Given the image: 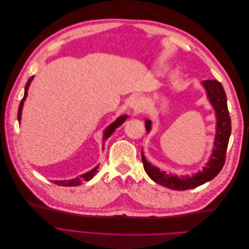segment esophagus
Instances as JSON below:
<instances>
[{
  "mask_svg": "<svg viewBox=\"0 0 249 249\" xmlns=\"http://www.w3.org/2000/svg\"><path fill=\"white\" fill-rule=\"evenodd\" d=\"M129 110L132 115H137L138 113H140L142 111V102L140 100V97L138 96H133L129 101Z\"/></svg>",
  "mask_w": 249,
  "mask_h": 249,
  "instance_id": "34e87169",
  "label": "esophagus"
}]
</instances>
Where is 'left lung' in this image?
<instances>
[{
  "label": "left lung",
  "instance_id": "obj_1",
  "mask_svg": "<svg viewBox=\"0 0 249 249\" xmlns=\"http://www.w3.org/2000/svg\"><path fill=\"white\" fill-rule=\"evenodd\" d=\"M202 87L205 88L207 97L212 105L216 116V133L214 139V147L211 154L206 166L201 170L194 173L192 176L178 177L171 172H166L158 168L155 165L146 160V158L141 153L143 167L148 177L154 182L172 190H188L196 188L200 185L213 179L222 169L225 162V153L229 144L231 136V117L228 109V101L224 89L220 82L216 80H206L201 82ZM146 133L152 130V122L149 119L145 120Z\"/></svg>",
  "mask_w": 249,
  "mask_h": 249
}]
</instances>
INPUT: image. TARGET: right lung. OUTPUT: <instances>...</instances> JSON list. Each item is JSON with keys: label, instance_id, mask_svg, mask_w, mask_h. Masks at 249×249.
<instances>
[{"label": "right lung", "instance_id": "right-lung-1", "mask_svg": "<svg viewBox=\"0 0 249 249\" xmlns=\"http://www.w3.org/2000/svg\"><path fill=\"white\" fill-rule=\"evenodd\" d=\"M34 76L30 78L27 82V84L25 86V94H24V97H22V100L19 104V107H18V122L20 123V119H21V111H22V107H24V103L27 99V95H28V90H29V86L31 85V82L33 80ZM127 115H120L118 116L114 122H113L112 124H110L106 129H105L104 131V136H103V140L106 141L111 135L114 133L116 131V129H118V127L122 125L125 120L127 119ZM103 149H104V145H103ZM97 169H99V165H96V166L94 168H92L91 170H89L85 173H83V175H80L78 176L77 178H71V179H63V180H54V184L58 185V186H64V187H74V186H79L81 185L83 182H85V180H89L91 179L97 172Z\"/></svg>", "mask_w": 249, "mask_h": 249}]
</instances>
